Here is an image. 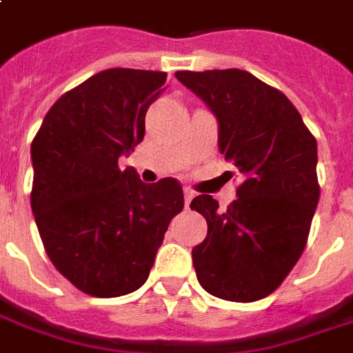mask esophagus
Wrapping results in <instances>:
<instances>
[{
  "mask_svg": "<svg viewBox=\"0 0 353 353\" xmlns=\"http://www.w3.org/2000/svg\"><path fill=\"white\" fill-rule=\"evenodd\" d=\"M183 196H185V205L189 208V205H190V200L194 198V190L189 189V187H185V189H183Z\"/></svg>",
  "mask_w": 353,
  "mask_h": 353,
  "instance_id": "1",
  "label": "esophagus"
}]
</instances>
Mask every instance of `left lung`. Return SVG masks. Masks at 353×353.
<instances>
[{"mask_svg": "<svg viewBox=\"0 0 353 353\" xmlns=\"http://www.w3.org/2000/svg\"><path fill=\"white\" fill-rule=\"evenodd\" d=\"M215 116L219 151L243 183L226 211L210 194L190 202L208 236L192 249L200 286L226 301L275 292L301 256L320 187L318 145L288 97L247 70H177Z\"/></svg>", "mask_w": 353, "mask_h": 353, "instance_id": "1", "label": "left lung"}]
</instances>
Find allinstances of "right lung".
I'll return each instance as SVG.
<instances>
[{"label":"right lung","mask_w":353,"mask_h":353,"mask_svg":"<svg viewBox=\"0 0 353 353\" xmlns=\"http://www.w3.org/2000/svg\"><path fill=\"white\" fill-rule=\"evenodd\" d=\"M164 82L161 70L97 72L57 99L31 143V211L46 254L90 296L140 288L183 210L174 177L148 185L117 166L143 140L145 112Z\"/></svg>","instance_id":"1"}]
</instances>
